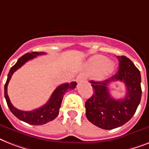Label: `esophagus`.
Segmentation results:
<instances>
[{"label":"esophagus","mask_w":149,"mask_h":149,"mask_svg":"<svg viewBox=\"0 0 149 149\" xmlns=\"http://www.w3.org/2000/svg\"><path fill=\"white\" fill-rule=\"evenodd\" d=\"M86 76L84 73H80L77 76V82H81L84 81V80H86Z\"/></svg>","instance_id":"34e87169"}]
</instances>
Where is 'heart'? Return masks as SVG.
I'll use <instances>...</instances> for the list:
<instances>
[{
  "label": "heart",
  "mask_w": 149,
  "mask_h": 149,
  "mask_svg": "<svg viewBox=\"0 0 149 149\" xmlns=\"http://www.w3.org/2000/svg\"><path fill=\"white\" fill-rule=\"evenodd\" d=\"M90 65L93 70H99L100 74L103 77L109 76L113 70V63L107 60L106 57L102 56H95L90 60Z\"/></svg>",
  "instance_id": "b5f03b06"
}]
</instances>
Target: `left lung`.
<instances>
[{
	"label": "left lung",
	"mask_w": 149,
	"mask_h": 149,
	"mask_svg": "<svg viewBox=\"0 0 149 149\" xmlns=\"http://www.w3.org/2000/svg\"><path fill=\"white\" fill-rule=\"evenodd\" d=\"M119 69L110 79L91 81L94 93L85 103L89 121L102 129L111 130L127 123L135 113L141 97V74L139 69L126 56H117ZM123 81L126 95L122 99L111 97L108 87L112 81Z\"/></svg>",
	"instance_id": "1"
}]
</instances>
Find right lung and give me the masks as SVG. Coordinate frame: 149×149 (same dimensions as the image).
Here are the masks:
<instances>
[{
    "label": "right lung",
    "instance_id": "obj_1",
    "mask_svg": "<svg viewBox=\"0 0 149 149\" xmlns=\"http://www.w3.org/2000/svg\"><path fill=\"white\" fill-rule=\"evenodd\" d=\"M45 52H34L31 53L24 54V56H22L21 58H18L17 63L10 68L9 73L8 75V79H7L5 85H4V97H5L10 111L19 120L31 125H45L46 123L54 120L58 116L63 96L65 93V92H67V91L73 90L77 84V82H71L70 84H61L60 86H58L54 91L47 103L39 108H37L31 111H20L18 109L15 108V107L12 105V104L10 103L9 97L8 95V85L10 78L12 77L13 73L16 70H18L20 67H22V65L29 60H31L32 58H36L37 56L45 55Z\"/></svg>",
    "mask_w": 149,
    "mask_h": 149
}]
</instances>
